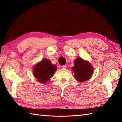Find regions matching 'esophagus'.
Returning a JSON list of instances; mask_svg holds the SVG:
<instances>
[{
    "mask_svg": "<svg viewBox=\"0 0 122 122\" xmlns=\"http://www.w3.org/2000/svg\"><path fill=\"white\" fill-rule=\"evenodd\" d=\"M61 68H63V69H66V68H67V66H66V65L62 66Z\"/></svg>",
    "mask_w": 122,
    "mask_h": 122,
    "instance_id": "esophagus-1",
    "label": "esophagus"
}]
</instances>
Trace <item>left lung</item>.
<instances>
[{"label": "left lung", "instance_id": "1", "mask_svg": "<svg viewBox=\"0 0 122 122\" xmlns=\"http://www.w3.org/2000/svg\"><path fill=\"white\" fill-rule=\"evenodd\" d=\"M75 79L82 83L88 80L94 72L93 67L89 62L78 57L74 61V66L72 67Z\"/></svg>", "mask_w": 122, "mask_h": 122}]
</instances>
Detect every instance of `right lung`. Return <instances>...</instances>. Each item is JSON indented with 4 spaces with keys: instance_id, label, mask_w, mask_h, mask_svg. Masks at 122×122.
<instances>
[{
    "instance_id": "obj_1",
    "label": "right lung",
    "mask_w": 122,
    "mask_h": 122,
    "mask_svg": "<svg viewBox=\"0 0 122 122\" xmlns=\"http://www.w3.org/2000/svg\"><path fill=\"white\" fill-rule=\"evenodd\" d=\"M57 66L52 65L48 59H44L34 67L33 75L40 83L46 84L56 71Z\"/></svg>"
}]
</instances>
